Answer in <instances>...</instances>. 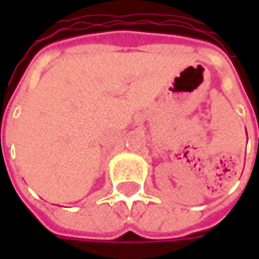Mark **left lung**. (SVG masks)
I'll use <instances>...</instances> for the list:
<instances>
[{
  "label": "left lung",
  "mask_w": 259,
  "mask_h": 259,
  "mask_svg": "<svg viewBox=\"0 0 259 259\" xmlns=\"http://www.w3.org/2000/svg\"><path fill=\"white\" fill-rule=\"evenodd\" d=\"M258 147H259V139H258Z\"/></svg>",
  "instance_id": "8db88e82"
}]
</instances>
